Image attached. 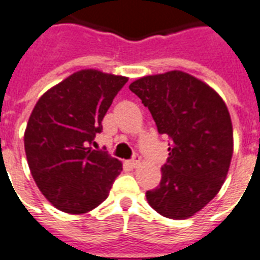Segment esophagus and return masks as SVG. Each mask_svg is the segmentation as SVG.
<instances>
[{
    "instance_id": "34e87169",
    "label": "esophagus",
    "mask_w": 260,
    "mask_h": 260,
    "mask_svg": "<svg viewBox=\"0 0 260 260\" xmlns=\"http://www.w3.org/2000/svg\"><path fill=\"white\" fill-rule=\"evenodd\" d=\"M139 164H141V156H139L138 154H135L133 159H130V160H127V162H126V165H127L128 167H132V169H135V167L138 166Z\"/></svg>"
}]
</instances>
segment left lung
<instances>
[{
  "label": "left lung",
  "instance_id": "left-lung-1",
  "mask_svg": "<svg viewBox=\"0 0 260 260\" xmlns=\"http://www.w3.org/2000/svg\"><path fill=\"white\" fill-rule=\"evenodd\" d=\"M150 110L159 134L171 139L159 186L149 205L170 219H187L219 192L234 151L233 123L222 96L181 70L130 83Z\"/></svg>",
  "mask_w": 260,
  "mask_h": 260
}]
</instances>
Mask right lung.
Instances as JSON below:
<instances>
[{
	"label": "right lung",
	"mask_w": 260,
	"mask_h": 260,
	"mask_svg": "<svg viewBox=\"0 0 260 260\" xmlns=\"http://www.w3.org/2000/svg\"><path fill=\"white\" fill-rule=\"evenodd\" d=\"M127 79L83 69L49 89L34 106L23 135L25 153L40 191L55 209L85 214L109 197L122 164L89 146Z\"/></svg>",
	"instance_id": "obj_1"
}]
</instances>
